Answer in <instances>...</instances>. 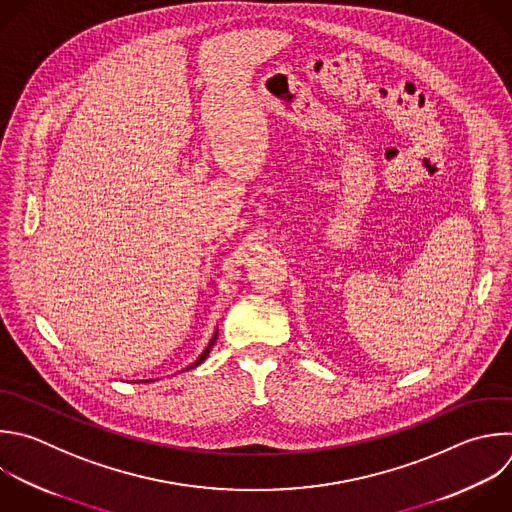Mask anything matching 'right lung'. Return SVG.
Masks as SVG:
<instances>
[{"label": "right lung", "instance_id": "right-lung-1", "mask_svg": "<svg viewBox=\"0 0 512 512\" xmlns=\"http://www.w3.org/2000/svg\"><path fill=\"white\" fill-rule=\"evenodd\" d=\"M217 335H219V331H215V335H213V339H211V342H209V346H207V350L201 354V358L195 362V364H191L187 370H193V368H197L199 364H203L205 360H207V356H209V352H211V348L215 346V342H217Z\"/></svg>", "mask_w": 512, "mask_h": 512}]
</instances>
